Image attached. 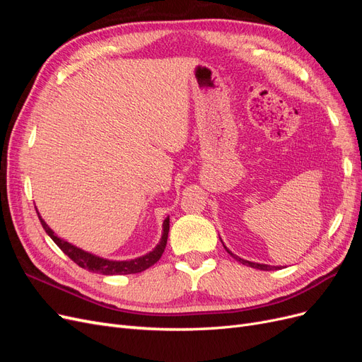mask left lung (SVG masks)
<instances>
[{
	"mask_svg": "<svg viewBox=\"0 0 362 362\" xmlns=\"http://www.w3.org/2000/svg\"><path fill=\"white\" fill-rule=\"evenodd\" d=\"M225 246V245H223ZM225 249H226V252L229 255H231L233 258H235L238 262H242V264H245V266H249V267H254V269H259V270H276V267L275 266H269V264H258V262H250V261H247V259H243V258H238L237 255H234L231 250H229L226 246H225Z\"/></svg>",
	"mask_w": 362,
	"mask_h": 362,
	"instance_id": "obj_1",
	"label": "left lung"
}]
</instances>
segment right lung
I'll return each mask as SVG.
<instances>
[{
  "mask_svg": "<svg viewBox=\"0 0 362 362\" xmlns=\"http://www.w3.org/2000/svg\"><path fill=\"white\" fill-rule=\"evenodd\" d=\"M37 211V210H36ZM39 216V221L45 229V233L52 238V242L56 243L64 254H66L75 264H78L80 267L93 272V273H101V275H131V273H140L146 269H149L151 266H154L156 262L161 258L164 249H166V243H168V234H169V217L164 218L163 223V235L160 243L154 247V250H151L149 254L139 257L129 261H112V259H105L101 257H96L93 254H89L80 247H76L64 240L59 238L56 234H54L52 229L45 223V221Z\"/></svg>",
  "mask_w": 362,
  "mask_h": 362,
  "instance_id": "1",
  "label": "right lung"
}]
</instances>
